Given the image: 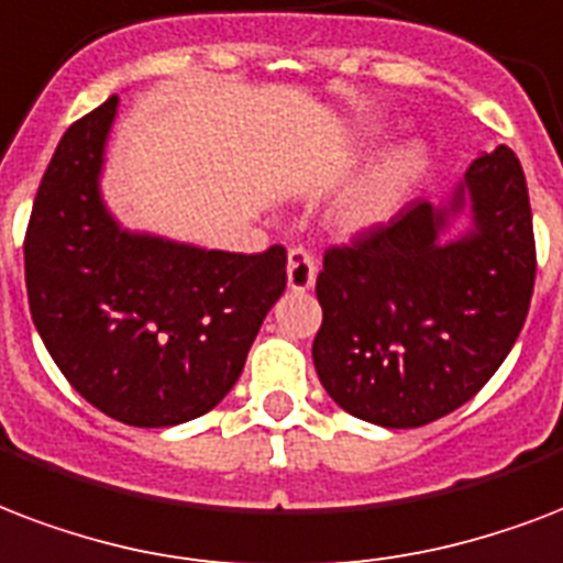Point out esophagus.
Masks as SVG:
<instances>
[{"label": "esophagus", "mask_w": 563, "mask_h": 563, "mask_svg": "<svg viewBox=\"0 0 563 563\" xmlns=\"http://www.w3.org/2000/svg\"><path fill=\"white\" fill-rule=\"evenodd\" d=\"M286 274H289L291 291L312 289V283H316V256L307 247H291Z\"/></svg>", "instance_id": "esophagus-1"}]
</instances>
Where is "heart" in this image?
<instances>
[{
    "instance_id": "1",
    "label": "heart",
    "mask_w": 563,
    "mask_h": 563,
    "mask_svg": "<svg viewBox=\"0 0 563 563\" xmlns=\"http://www.w3.org/2000/svg\"><path fill=\"white\" fill-rule=\"evenodd\" d=\"M422 170V153L419 150H405L401 156L386 162V167L377 174L368 188H363L345 209V221L351 227H368L380 221L389 206L396 203V197L410 186V179Z\"/></svg>"
}]
</instances>
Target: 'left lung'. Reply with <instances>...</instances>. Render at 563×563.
Wrapping results in <instances>:
<instances>
[{
    "label": "left lung",
    "instance_id": "8db88e82",
    "mask_svg": "<svg viewBox=\"0 0 563 563\" xmlns=\"http://www.w3.org/2000/svg\"><path fill=\"white\" fill-rule=\"evenodd\" d=\"M471 200L476 230L435 235ZM538 251L526 174L510 147L478 156L449 206L410 203L324 251L312 363L342 410L384 428L443 419L482 389L520 336Z\"/></svg>",
    "mask_w": 563,
    "mask_h": 563
}]
</instances>
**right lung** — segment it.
I'll return each instance as SVG.
<instances>
[{
  "mask_svg": "<svg viewBox=\"0 0 563 563\" xmlns=\"http://www.w3.org/2000/svg\"><path fill=\"white\" fill-rule=\"evenodd\" d=\"M114 111L109 97L55 147L25 227V291L85 401L123 424L167 428L233 389L286 289V247L224 253L123 233L97 191Z\"/></svg>",
  "mask_w": 563,
  "mask_h": 563,
  "instance_id": "obj_1",
  "label": "right lung"
}]
</instances>
